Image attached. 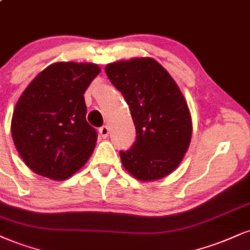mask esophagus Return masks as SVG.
I'll list each match as a JSON object with an SVG mask.
<instances>
[{"label": "esophagus", "instance_id": "esophagus-1", "mask_svg": "<svg viewBox=\"0 0 250 250\" xmlns=\"http://www.w3.org/2000/svg\"><path fill=\"white\" fill-rule=\"evenodd\" d=\"M99 133H100L101 137L107 138L108 135H109V128H108L107 125H104V127H101L100 129H99Z\"/></svg>", "mask_w": 250, "mask_h": 250}]
</instances>
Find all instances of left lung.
<instances>
[{"instance_id": "left-lung-1", "label": "left lung", "mask_w": 250, "mask_h": 250, "mask_svg": "<svg viewBox=\"0 0 250 250\" xmlns=\"http://www.w3.org/2000/svg\"><path fill=\"white\" fill-rule=\"evenodd\" d=\"M110 83L130 108L136 141L120 157L129 173L142 182L161 179L180 164L192 136L188 102L169 72L152 58L108 64Z\"/></svg>"}]
</instances>
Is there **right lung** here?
I'll use <instances>...</instances> for the list:
<instances>
[{"label": "right lung", "mask_w": 250, "mask_h": 250, "mask_svg": "<svg viewBox=\"0 0 250 250\" xmlns=\"http://www.w3.org/2000/svg\"><path fill=\"white\" fill-rule=\"evenodd\" d=\"M101 68L92 62L47 66L20 96L11 136L26 167L53 180L70 178L95 148V129L86 121V89Z\"/></svg>", "instance_id": "right-lung-1"}]
</instances>
